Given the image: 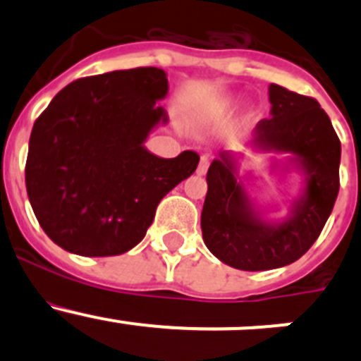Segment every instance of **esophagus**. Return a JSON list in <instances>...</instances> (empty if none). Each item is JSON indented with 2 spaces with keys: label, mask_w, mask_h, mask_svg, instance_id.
<instances>
[{
  "label": "esophagus",
  "mask_w": 361,
  "mask_h": 361,
  "mask_svg": "<svg viewBox=\"0 0 361 361\" xmlns=\"http://www.w3.org/2000/svg\"><path fill=\"white\" fill-rule=\"evenodd\" d=\"M207 167H209V159L207 157H201V160H199V166H197V174H206Z\"/></svg>",
  "instance_id": "34e87169"
}]
</instances>
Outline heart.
<instances>
[{
    "instance_id": "heart-1",
    "label": "heart",
    "mask_w": 361,
    "mask_h": 361,
    "mask_svg": "<svg viewBox=\"0 0 361 361\" xmlns=\"http://www.w3.org/2000/svg\"><path fill=\"white\" fill-rule=\"evenodd\" d=\"M235 110V101L234 99H224L216 104V110H214V115L218 116H227L231 115L232 111Z\"/></svg>"
}]
</instances>
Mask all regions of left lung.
Instances as JSON below:
<instances>
[{"mask_svg":"<svg viewBox=\"0 0 361 361\" xmlns=\"http://www.w3.org/2000/svg\"><path fill=\"white\" fill-rule=\"evenodd\" d=\"M271 116L253 129L250 148L283 154L285 173L300 174V190L283 218L258 207L250 194L253 174L239 173L243 154L220 152L207 169L201 214L202 239L220 262L241 271L285 267L318 239L338 194L341 141L312 97L269 85Z\"/></svg>","mask_w":361,"mask_h":361,"instance_id":"1","label":"left lung"}]
</instances>
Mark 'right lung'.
<instances>
[{
    "mask_svg": "<svg viewBox=\"0 0 361 361\" xmlns=\"http://www.w3.org/2000/svg\"><path fill=\"white\" fill-rule=\"evenodd\" d=\"M167 92L164 69H122L71 82L38 116L25 188L57 246L82 257L133 250L164 195L197 169L195 152L162 159L145 147L169 122L157 104Z\"/></svg>",
    "mask_w": 361,
    "mask_h": 361,
    "instance_id": "right-lung-1",
    "label": "right lung"
}]
</instances>
